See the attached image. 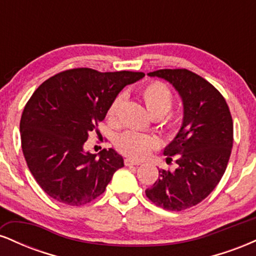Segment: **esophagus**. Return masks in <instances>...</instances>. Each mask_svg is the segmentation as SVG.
<instances>
[{"instance_id":"1","label":"esophagus","mask_w":256,"mask_h":256,"mask_svg":"<svg viewBox=\"0 0 256 256\" xmlns=\"http://www.w3.org/2000/svg\"><path fill=\"white\" fill-rule=\"evenodd\" d=\"M125 165L126 166H138V165H140V161L134 160V158H125Z\"/></svg>"}]
</instances>
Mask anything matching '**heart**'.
Returning a JSON list of instances; mask_svg holds the SVG:
<instances>
[{
	"mask_svg": "<svg viewBox=\"0 0 256 256\" xmlns=\"http://www.w3.org/2000/svg\"><path fill=\"white\" fill-rule=\"evenodd\" d=\"M142 98L146 110L152 118H161L166 116L172 108L173 96L171 91L166 85L158 82H152L146 85L142 90ZM122 101H124V95H118L112 101L107 110V116L110 122L116 120ZM167 126L170 130H173L176 128V122H170ZM116 146L122 154L132 158H143L152 148L156 146V140L149 134H140L136 131H126L119 134L116 140Z\"/></svg>",
	"mask_w": 256,
	"mask_h": 256,
	"instance_id": "obj_1",
	"label": "heart"
}]
</instances>
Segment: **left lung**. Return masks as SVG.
<instances>
[{
    "label": "left lung",
    "mask_w": 256,
    "mask_h": 256,
    "mask_svg": "<svg viewBox=\"0 0 256 256\" xmlns=\"http://www.w3.org/2000/svg\"><path fill=\"white\" fill-rule=\"evenodd\" d=\"M148 76L174 88L183 102V122L164 149L166 162L177 158V168H158V180L146 195L164 210H183L207 198L224 174L234 143L230 110L222 94L196 73L158 70Z\"/></svg>",
    "instance_id": "1"
}]
</instances>
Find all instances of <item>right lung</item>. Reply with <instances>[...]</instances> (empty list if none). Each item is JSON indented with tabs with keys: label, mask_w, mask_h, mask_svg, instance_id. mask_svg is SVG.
<instances>
[{
	"label": "right lung",
	"mask_w": 256,
	"mask_h": 256,
	"mask_svg": "<svg viewBox=\"0 0 256 256\" xmlns=\"http://www.w3.org/2000/svg\"><path fill=\"white\" fill-rule=\"evenodd\" d=\"M143 77L142 72L74 68L34 91L22 112L20 136L28 170L46 195L82 206L104 192L124 158L113 148L96 158L84 144L120 91Z\"/></svg>",
	"instance_id": "add662e5"
}]
</instances>
